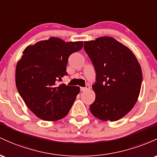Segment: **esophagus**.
Returning <instances> with one entry per match:
<instances>
[{
  "instance_id": "obj_1",
  "label": "esophagus",
  "mask_w": 157,
  "mask_h": 157,
  "mask_svg": "<svg viewBox=\"0 0 157 157\" xmlns=\"http://www.w3.org/2000/svg\"><path fill=\"white\" fill-rule=\"evenodd\" d=\"M90 89V86L89 85H87L85 87H81L80 90L81 91H85V90H87Z\"/></svg>"
}]
</instances>
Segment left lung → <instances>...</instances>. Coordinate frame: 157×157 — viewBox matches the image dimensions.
<instances>
[{
  "mask_svg": "<svg viewBox=\"0 0 157 157\" xmlns=\"http://www.w3.org/2000/svg\"><path fill=\"white\" fill-rule=\"evenodd\" d=\"M84 48L96 73L91 113L102 121L119 120L138 100L142 82L140 63L128 47L111 37L84 41Z\"/></svg>",
  "mask_w": 157,
  "mask_h": 157,
  "instance_id": "8db88e82",
  "label": "left lung"
}]
</instances>
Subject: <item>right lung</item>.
I'll list each match as a JSON object with an SVG mask.
<instances>
[{
  "label": "right lung",
  "instance_id": "1",
  "mask_svg": "<svg viewBox=\"0 0 157 157\" xmlns=\"http://www.w3.org/2000/svg\"><path fill=\"white\" fill-rule=\"evenodd\" d=\"M82 47L83 41L66 42L50 37L23 51L15 70V84L26 106L40 119L57 121L69 113L80 87L58 86L57 81L67 75L69 56Z\"/></svg>",
  "mask_w": 157,
  "mask_h": 157
}]
</instances>
